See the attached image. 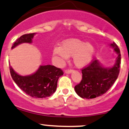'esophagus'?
Instances as JSON below:
<instances>
[{
  "instance_id": "obj_1",
  "label": "esophagus",
  "mask_w": 129,
  "mask_h": 129,
  "mask_svg": "<svg viewBox=\"0 0 129 129\" xmlns=\"http://www.w3.org/2000/svg\"><path fill=\"white\" fill-rule=\"evenodd\" d=\"M72 71H73V70H72V69H67L65 70V72H66V74H70V73H71Z\"/></svg>"
}]
</instances>
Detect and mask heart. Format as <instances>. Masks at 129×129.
<instances>
[{
  "mask_svg": "<svg viewBox=\"0 0 129 129\" xmlns=\"http://www.w3.org/2000/svg\"><path fill=\"white\" fill-rule=\"evenodd\" d=\"M94 52V47L91 44L77 39L66 41L60 47H55L52 51L53 56L57 58L59 62L72 56L73 62L77 67H84L89 63Z\"/></svg>",
  "mask_w": 129,
  "mask_h": 129,
  "instance_id": "b5f03b06",
  "label": "heart"
}]
</instances>
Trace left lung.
<instances>
[{
	"instance_id": "1",
	"label": "left lung",
	"mask_w": 129,
	"mask_h": 129,
	"mask_svg": "<svg viewBox=\"0 0 129 129\" xmlns=\"http://www.w3.org/2000/svg\"><path fill=\"white\" fill-rule=\"evenodd\" d=\"M111 46L117 54L116 63L110 69H106L97 60H93L82 69V79L75 86V90L82 98L93 99L106 93L116 82L120 71L121 55L117 44L113 42Z\"/></svg>"
}]
</instances>
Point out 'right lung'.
Segmentation results:
<instances>
[{"mask_svg": "<svg viewBox=\"0 0 129 129\" xmlns=\"http://www.w3.org/2000/svg\"><path fill=\"white\" fill-rule=\"evenodd\" d=\"M35 33L22 35L15 41L12 48L23 43H31ZM10 72L13 81L28 95L35 98H44L55 91L57 81L63 74L62 69L54 66H40L36 73L29 76L19 75L10 66Z\"/></svg>", "mask_w": 129, "mask_h": 129, "instance_id": "obj_1", "label": "right lung"}]
</instances>
